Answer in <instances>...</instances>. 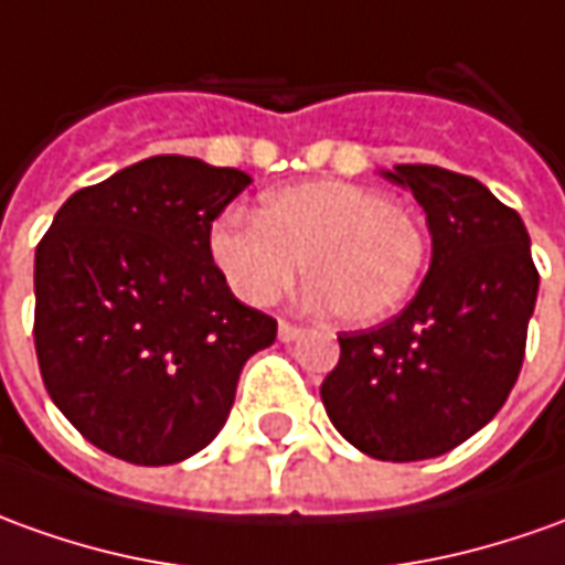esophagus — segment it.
I'll return each mask as SVG.
<instances>
[{"label":"esophagus","mask_w":565,"mask_h":565,"mask_svg":"<svg viewBox=\"0 0 565 565\" xmlns=\"http://www.w3.org/2000/svg\"><path fill=\"white\" fill-rule=\"evenodd\" d=\"M301 332H305L301 326L279 320V341H286V344H289V341H295V338H298V334H301Z\"/></svg>","instance_id":"1"}]
</instances>
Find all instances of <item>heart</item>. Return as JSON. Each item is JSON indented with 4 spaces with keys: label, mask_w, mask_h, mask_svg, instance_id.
Here are the masks:
<instances>
[{
    "label": "heart",
    "mask_w": 565,
    "mask_h": 565,
    "mask_svg": "<svg viewBox=\"0 0 565 565\" xmlns=\"http://www.w3.org/2000/svg\"><path fill=\"white\" fill-rule=\"evenodd\" d=\"M209 258L245 305L267 307L295 286L305 260L313 305L365 326L391 317L427 260L422 217L350 181H298L264 193L255 217H217Z\"/></svg>",
    "instance_id": "heart-1"
}]
</instances>
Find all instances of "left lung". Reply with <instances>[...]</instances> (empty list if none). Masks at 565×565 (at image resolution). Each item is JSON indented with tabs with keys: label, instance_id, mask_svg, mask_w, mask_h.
<instances>
[{
	"label": "left lung",
	"instance_id": "1",
	"mask_svg": "<svg viewBox=\"0 0 565 565\" xmlns=\"http://www.w3.org/2000/svg\"><path fill=\"white\" fill-rule=\"evenodd\" d=\"M427 215L430 267L408 307L379 329L338 334L322 381L334 430L379 461H422L492 422L516 384L539 298L523 217L477 178L394 166Z\"/></svg>",
	"mask_w": 565,
	"mask_h": 565
}]
</instances>
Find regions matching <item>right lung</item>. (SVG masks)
<instances>
[{"label":"right lung","mask_w":565,"mask_h":565,"mask_svg":"<svg viewBox=\"0 0 565 565\" xmlns=\"http://www.w3.org/2000/svg\"><path fill=\"white\" fill-rule=\"evenodd\" d=\"M252 178L150 157L76 190L36 248V356L54 406L131 465H178L231 415L276 320L233 298L209 231Z\"/></svg>","instance_id":"right-lung-1"}]
</instances>
